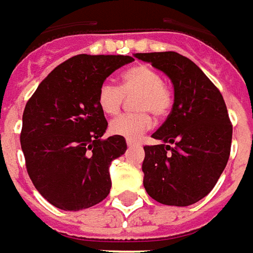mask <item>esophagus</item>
I'll return each instance as SVG.
<instances>
[{"label": "esophagus", "instance_id": "34e87169", "mask_svg": "<svg viewBox=\"0 0 253 253\" xmlns=\"http://www.w3.org/2000/svg\"><path fill=\"white\" fill-rule=\"evenodd\" d=\"M137 144H139V143H137L136 140H130V139L126 140V145H128V147H132V145H137Z\"/></svg>", "mask_w": 253, "mask_h": 253}]
</instances>
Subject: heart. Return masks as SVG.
Wrapping results in <instances>:
<instances>
[{
  "label": "heart",
  "instance_id": "1",
  "mask_svg": "<svg viewBox=\"0 0 253 253\" xmlns=\"http://www.w3.org/2000/svg\"><path fill=\"white\" fill-rule=\"evenodd\" d=\"M136 93L134 106L140 112L121 114L112 120L109 129L113 134L137 139L154 124L149 112L156 117H163L172 105V93L169 84L163 82L158 70L147 64H137L126 70L123 75L121 86L112 81H105L99 86L97 102L104 113L117 114L123 106L125 94L132 95Z\"/></svg>",
  "mask_w": 253,
  "mask_h": 253
}]
</instances>
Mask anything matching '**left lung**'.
Wrapping results in <instances>:
<instances>
[{
    "label": "left lung",
    "mask_w": 253,
    "mask_h": 253,
    "mask_svg": "<svg viewBox=\"0 0 253 253\" xmlns=\"http://www.w3.org/2000/svg\"><path fill=\"white\" fill-rule=\"evenodd\" d=\"M171 79L174 105L145 145L144 187L151 198L189 206L209 194L228 163L232 143L226 105L220 90L189 58L174 51L134 53Z\"/></svg>",
    "instance_id": "1"
}]
</instances>
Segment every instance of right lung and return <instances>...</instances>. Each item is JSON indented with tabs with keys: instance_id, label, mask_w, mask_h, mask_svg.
Returning <instances> with one entry per match:
<instances>
[{
	"instance_id": "right-lung-1",
	"label": "right lung",
	"mask_w": 253,
	"mask_h": 253,
	"mask_svg": "<svg viewBox=\"0 0 253 253\" xmlns=\"http://www.w3.org/2000/svg\"><path fill=\"white\" fill-rule=\"evenodd\" d=\"M134 59L77 55L47 75L25 105L20 134L36 190L62 210L87 209L108 197L109 166L126 151L123 136L102 140L108 128L97 102L99 86Z\"/></svg>"
}]
</instances>
